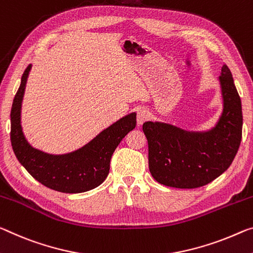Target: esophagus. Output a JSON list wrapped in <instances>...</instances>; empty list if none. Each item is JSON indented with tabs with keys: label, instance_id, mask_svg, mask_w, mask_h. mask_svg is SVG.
<instances>
[{
	"label": "esophagus",
	"instance_id": "1",
	"mask_svg": "<svg viewBox=\"0 0 253 253\" xmlns=\"http://www.w3.org/2000/svg\"><path fill=\"white\" fill-rule=\"evenodd\" d=\"M150 118V112L145 109H141L137 112V125H143Z\"/></svg>",
	"mask_w": 253,
	"mask_h": 253
}]
</instances>
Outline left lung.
<instances>
[{
  "instance_id": "obj_1",
  "label": "left lung",
  "mask_w": 253,
  "mask_h": 253,
  "mask_svg": "<svg viewBox=\"0 0 253 253\" xmlns=\"http://www.w3.org/2000/svg\"><path fill=\"white\" fill-rule=\"evenodd\" d=\"M223 114L213 129L195 133L163 123L146 122L148 167L156 181L192 189L215 180L228 169L242 138V106L232 73L224 64L219 76Z\"/></svg>"
}]
</instances>
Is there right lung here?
<instances>
[{
    "label": "right lung",
    "mask_w": 253,
    "mask_h": 253,
    "mask_svg": "<svg viewBox=\"0 0 253 253\" xmlns=\"http://www.w3.org/2000/svg\"><path fill=\"white\" fill-rule=\"evenodd\" d=\"M30 69L31 65H28L23 72L11 109V144L19 162L37 181L56 191L78 194L100 186L109 173L111 155L116 147L135 128L136 114L119 119L78 151L63 155L43 153L27 142L20 124Z\"/></svg>",
    "instance_id": "obj_1"
}]
</instances>
